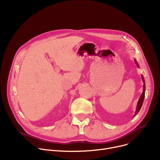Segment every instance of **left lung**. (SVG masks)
<instances>
[{"instance_id": "1", "label": "left lung", "mask_w": 160, "mask_h": 160, "mask_svg": "<svg viewBox=\"0 0 160 160\" xmlns=\"http://www.w3.org/2000/svg\"><path fill=\"white\" fill-rule=\"evenodd\" d=\"M135 63L136 64V66L139 68V65L136 61V60L135 59ZM142 81L143 82V93H142V95H141L139 100H138V104H137V107H136V112H135V114L134 115V118L139 112V111L140 110L141 108H142V105H143V101H144V98H145V80H144V78L143 76V75H142Z\"/></svg>"}]
</instances>
